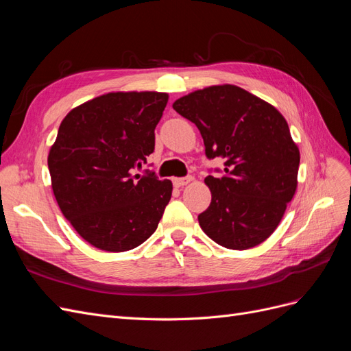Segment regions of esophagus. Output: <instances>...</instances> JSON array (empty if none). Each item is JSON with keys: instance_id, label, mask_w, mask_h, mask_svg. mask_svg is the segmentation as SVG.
Listing matches in <instances>:
<instances>
[{"instance_id": "obj_1", "label": "esophagus", "mask_w": 351, "mask_h": 351, "mask_svg": "<svg viewBox=\"0 0 351 351\" xmlns=\"http://www.w3.org/2000/svg\"><path fill=\"white\" fill-rule=\"evenodd\" d=\"M193 180V177L192 176H187V177H178V178H174L173 180V183H174V186H177V187H182V186H186L187 183H190Z\"/></svg>"}]
</instances>
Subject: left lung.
Returning a JSON list of instances; mask_svg holds the SVG:
<instances>
[{"mask_svg":"<svg viewBox=\"0 0 351 351\" xmlns=\"http://www.w3.org/2000/svg\"><path fill=\"white\" fill-rule=\"evenodd\" d=\"M173 108L196 124L208 159L226 161L224 174L205 178L212 199L197 217L200 228L227 249L258 246L278 227L297 187L300 152L289 124L234 84L195 90Z\"/></svg>","mask_w":351,"mask_h":351,"instance_id":"obj_1","label":"left lung"}]
</instances>
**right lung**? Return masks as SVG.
<instances>
[{"label": "right lung", "mask_w": 351, "mask_h": 351, "mask_svg": "<svg viewBox=\"0 0 351 351\" xmlns=\"http://www.w3.org/2000/svg\"><path fill=\"white\" fill-rule=\"evenodd\" d=\"M168 95L111 92L71 110L48 155L52 192L73 228L92 246L125 252L149 239L173 183L136 174L155 149Z\"/></svg>", "instance_id": "obj_1"}]
</instances>
